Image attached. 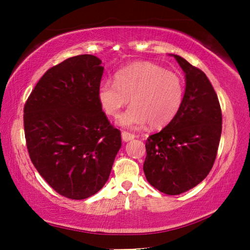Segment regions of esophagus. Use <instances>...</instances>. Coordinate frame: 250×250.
I'll list each match as a JSON object with an SVG mask.
<instances>
[{
    "mask_svg": "<svg viewBox=\"0 0 250 250\" xmlns=\"http://www.w3.org/2000/svg\"><path fill=\"white\" fill-rule=\"evenodd\" d=\"M121 137H122V141H124V142H129L131 140H133L134 137H135V135L132 134V133H129V132L124 131L121 133Z\"/></svg>",
    "mask_w": 250,
    "mask_h": 250,
    "instance_id": "34e87169",
    "label": "esophagus"
}]
</instances>
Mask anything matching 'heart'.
<instances>
[{
	"label": "heart",
	"mask_w": 250,
	"mask_h": 250,
	"mask_svg": "<svg viewBox=\"0 0 250 250\" xmlns=\"http://www.w3.org/2000/svg\"><path fill=\"white\" fill-rule=\"evenodd\" d=\"M185 83L177 73L167 71L153 62H136L118 71L115 82H101L98 99L104 113L117 117L129 103L118 124L130 129L163 128L174 120L182 108Z\"/></svg>",
	"instance_id": "1"
}]
</instances>
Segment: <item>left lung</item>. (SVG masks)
<instances>
[{
	"mask_svg": "<svg viewBox=\"0 0 250 250\" xmlns=\"http://www.w3.org/2000/svg\"><path fill=\"white\" fill-rule=\"evenodd\" d=\"M186 74L182 108L174 120L146 141L145 176L152 187L177 195L195 187L214 166L222 129L215 90L200 68L174 55Z\"/></svg>",
	"mask_w": 250,
	"mask_h": 250,
	"instance_id": "left-lung-1",
	"label": "left lung"
}]
</instances>
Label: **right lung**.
Returning a JSON list of instances; mask_svg holds the SVG:
<instances>
[{"label": "right lung", "mask_w": 250, "mask_h": 250, "mask_svg": "<svg viewBox=\"0 0 250 250\" xmlns=\"http://www.w3.org/2000/svg\"><path fill=\"white\" fill-rule=\"evenodd\" d=\"M99 58L79 55L47 71L24 105L32 163L56 192L83 200L107 182L121 133L101 107Z\"/></svg>", "instance_id": "obj_1"}]
</instances>
